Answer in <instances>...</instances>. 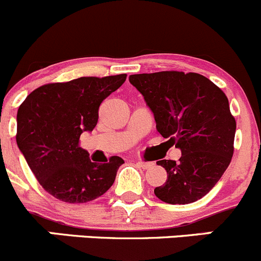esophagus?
I'll return each mask as SVG.
<instances>
[{
	"mask_svg": "<svg viewBox=\"0 0 261 261\" xmlns=\"http://www.w3.org/2000/svg\"><path fill=\"white\" fill-rule=\"evenodd\" d=\"M137 165H138L141 169L147 170V169H149V167L153 166V162H144V161H142V160H138V161H137Z\"/></svg>",
	"mask_w": 261,
	"mask_h": 261,
	"instance_id": "esophagus-1",
	"label": "esophagus"
}]
</instances>
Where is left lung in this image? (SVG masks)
<instances>
[{"label":"left lung","mask_w":261,"mask_h":261,"mask_svg":"<svg viewBox=\"0 0 261 261\" xmlns=\"http://www.w3.org/2000/svg\"><path fill=\"white\" fill-rule=\"evenodd\" d=\"M129 82L153 113L157 132L181 151L177 162L157 161L167 179L154 189V195L169 204L203 198L217 184L233 154L236 120L224 92L193 72L130 74Z\"/></svg>","instance_id":"1"}]
</instances>
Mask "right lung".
<instances>
[{
    "instance_id": "obj_1",
    "label": "right lung",
    "mask_w": 261,
    "mask_h": 261,
    "mask_svg": "<svg viewBox=\"0 0 261 261\" xmlns=\"http://www.w3.org/2000/svg\"><path fill=\"white\" fill-rule=\"evenodd\" d=\"M127 74L80 77L35 89L17 110L16 143L44 189L66 203L101 197L114 182L124 160L92 162L80 147V136L91 132L102 100L124 84Z\"/></svg>"
}]
</instances>
